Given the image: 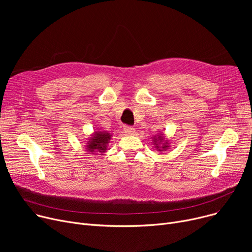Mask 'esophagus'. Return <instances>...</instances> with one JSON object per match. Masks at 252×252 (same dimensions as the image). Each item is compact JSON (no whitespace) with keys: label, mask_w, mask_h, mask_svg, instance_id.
I'll use <instances>...</instances> for the list:
<instances>
[{"label":"esophagus","mask_w":252,"mask_h":252,"mask_svg":"<svg viewBox=\"0 0 252 252\" xmlns=\"http://www.w3.org/2000/svg\"><path fill=\"white\" fill-rule=\"evenodd\" d=\"M124 129H125V131H126V133L127 135H133V134H135V131H136L134 127L128 126H126L124 127Z\"/></svg>","instance_id":"obj_1"}]
</instances>
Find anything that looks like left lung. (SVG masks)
I'll list each match as a JSON object with an SVG mask.
<instances>
[{
    "label": "left lung",
    "mask_w": 252,
    "mask_h": 252,
    "mask_svg": "<svg viewBox=\"0 0 252 252\" xmlns=\"http://www.w3.org/2000/svg\"><path fill=\"white\" fill-rule=\"evenodd\" d=\"M152 142L154 145V148L158 152L166 151L170 147V141L164 136L163 133H158L155 136H153Z\"/></svg>",
    "instance_id": "left-lung-1"
}]
</instances>
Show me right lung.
<instances>
[{
    "label": "right lung",
    "instance_id": "right-lung-1",
    "mask_svg": "<svg viewBox=\"0 0 252 252\" xmlns=\"http://www.w3.org/2000/svg\"><path fill=\"white\" fill-rule=\"evenodd\" d=\"M111 137L112 134H110L107 130H103L100 128L98 130H95L86 142V151L92 154H102L106 152L108 148V144L110 143Z\"/></svg>",
    "mask_w": 252,
    "mask_h": 252
}]
</instances>
